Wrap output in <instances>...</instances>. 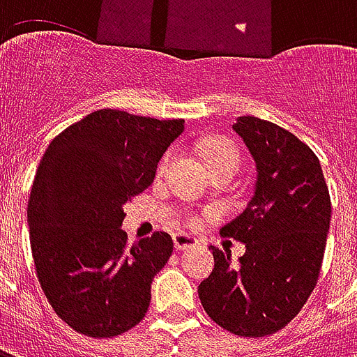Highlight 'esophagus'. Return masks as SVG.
<instances>
[{"instance_id": "1", "label": "esophagus", "mask_w": 357, "mask_h": 357, "mask_svg": "<svg viewBox=\"0 0 357 357\" xmlns=\"http://www.w3.org/2000/svg\"><path fill=\"white\" fill-rule=\"evenodd\" d=\"M174 245L178 250H189V248L199 247V241L191 237V235H185V233H176L174 235Z\"/></svg>"}]
</instances>
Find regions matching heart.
<instances>
[{
	"instance_id": "heart-1",
	"label": "heart",
	"mask_w": 357,
	"mask_h": 357,
	"mask_svg": "<svg viewBox=\"0 0 357 357\" xmlns=\"http://www.w3.org/2000/svg\"><path fill=\"white\" fill-rule=\"evenodd\" d=\"M174 158H176V151H170V153H166L164 158L158 164V176H162L164 172L170 168V164L174 162ZM206 160H208V166H218V164H233V166H241V155L237 149L233 147L229 141L224 139H216L212 141L208 145V151H206ZM195 224H197V220H195Z\"/></svg>"
}]
</instances>
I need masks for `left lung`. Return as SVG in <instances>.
<instances>
[{
	"label": "left lung",
	"mask_w": 357,
	"mask_h": 357,
	"mask_svg": "<svg viewBox=\"0 0 357 357\" xmlns=\"http://www.w3.org/2000/svg\"><path fill=\"white\" fill-rule=\"evenodd\" d=\"M256 166L252 197L222 227L245 243L239 264L212 248L214 269L199 298L233 335L266 337L287 327L314 291L331 225V199L321 164L306 143L273 122L239 116L233 124Z\"/></svg>",
	"instance_id": "8db88e82"
}]
</instances>
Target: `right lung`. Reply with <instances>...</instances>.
<instances>
[{
    "mask_svg": "<svg viewBox=\"0 0 357 357\" xmlns=\"http://www.w3.org/2000/svg\"><path fill=\"white\" fill-rule=\"evenodd\" d=\"M185 120L95 110L51 141L28 201L30 247L55 314L82 335L116 337L145 317L168 233L128 245L124 204L145 191Z\"/></svg>",
    "mask_w": 357,
    "mask_h": 357,
    "instance_id": "1",
    "label": "right lung"
}]
</instances>
